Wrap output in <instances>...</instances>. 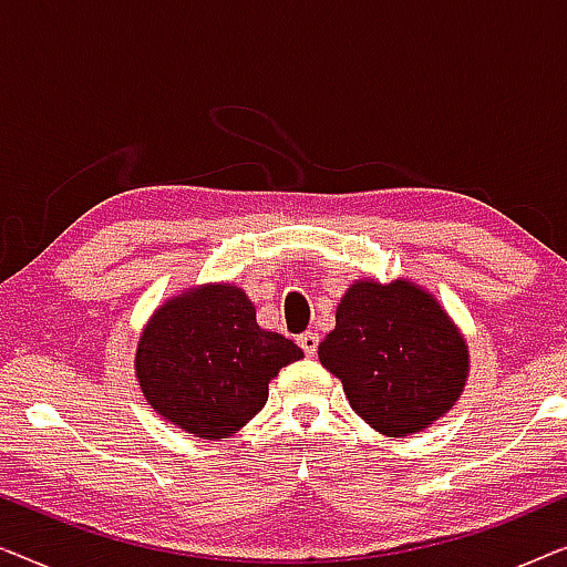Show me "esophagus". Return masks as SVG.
<instances>
[{"label": "esophagus", "instance_id": "34e87169", "mask_svg": "<svg viewBox=\"0 0 567 567\" xmlns=\"http://www.w3.org/2000/svg\"><path fill=\"white\" fill-rule=\"evenodd\" d=\"M317 346H320V336H317V332H301V336H299V348H301V351H305V355H309V359H312V355L317 353Z\"/></svg>", "mask_w": 567, "mask_h": 567}]
</instances>
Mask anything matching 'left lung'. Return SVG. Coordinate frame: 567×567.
Instances as JSON below:
<instances>
[{"mask_svg": "<svg viewBox=\"0 0 567 567\" xmlns=\"http://www.w3.org/2000/svg\"><path fill=\"white\" fill-rule=\"evenodd\" d=\"M317 353L355 413L390 439L429 429L467 379L460 330L431 293L408 281L353 284Z\"/></svg>", "mask_w": 567, "mask_h": 567, "instance_id": "left-lung-1", "label": "left lung"}]
</instances>
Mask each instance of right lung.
<instances>
[{
  "label": "right lung",
  "mask_w": 567,
  "mask_h": 567,
  "mask_svg": "<svg viewBox=\"0 0 567 567\" xmlns=\"http://www.w3.org/2000/svg\"><path fill=\"white\" fill-rule=\"evenodd\" d=\"M301 348L262 330L235 286H200L159 307L136 351L144 398L162 417L200 439L243 429L268 400L278 369Z\"/></svg>",
  "instance_id": "right-lung-1"
}]
</instances>
